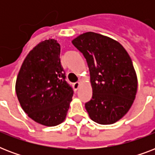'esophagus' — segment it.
<instances>
[{
	"label": "esophagus",
	"mask_w": 155,
	"mask_h": 155,
	"mask_svg": "<svg viewBox=\"0 0 155 155\" xmlns=\"http://www.w3.org/2000/svg\"><path fill=\"white\" fill-rule=\"evenodd\" d=\"M73 87H74V89L75 90L79 89V87H80V83L79 82L74 83V84H73Z\"/></svg>",
	"instance_id": "34e87169"
}]
</instances>
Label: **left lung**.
<instances>
[{
    "label": "left lung",
    "instance_id": "1",
    "mask_svg": "<svg viewBox=\"0 0 155 155\" xmlns=\"http://www.w3.org/2000/svg\"><path fill=\"white\" fill-rule=\"evenodd\" d=\"M89 68L92 97L85 104L90 118L101 125L113 124L132 106L137 79L132 60L115 40L87 32L72 40Z\"/></svg>",
    "mask_w": 155,
    "mask_h": 155
}]
</instances>
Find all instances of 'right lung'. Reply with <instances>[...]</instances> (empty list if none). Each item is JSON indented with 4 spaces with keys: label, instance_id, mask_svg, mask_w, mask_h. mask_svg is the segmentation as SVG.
I'll return each mask as SVG.
<instances>
[{
    "label": "right lung",
    "instance_id": "1",
    "mask_svg": "<svg viewBox=\"0 0 155 155\" xmlns=\"http://www.w3.org/2000/svg\"><path fill=\"white\" fill-rule=\"evenodd\" d=\"M60 45L54 39L39 42L25 57L16 81V93L29 117L46 126L65 120L72 87L65 80Z\"/></svg>",
    "mask_w": 155,
    "mask_h": 155
}]
</instances>
